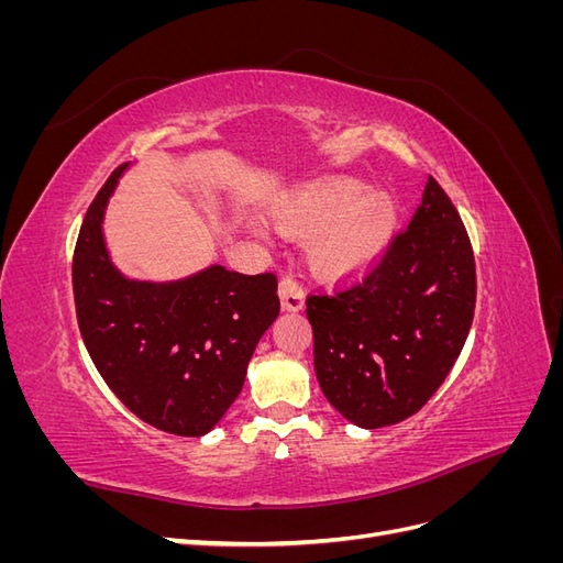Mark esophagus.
<instances>
[{
	"mask_svg": "<svg viewBox=\"0 0 563 563\" xmlns=\"http://www.w3.org/2000/svg\"><path fill=\"white\" fill-rule=\"evenodd\" d=\"M279 300H282V310L300 312L305 308L302 286L294 277H284L279 284Z\"/></svg>",
	"mask_w": 563,
	"mask_h": 563,
	"instance_id": "1",
	"label": "esophagus"
}]
</instances>
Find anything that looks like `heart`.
Wrapping results in <instances>:
<instances>
[{"instance_id":"obj_1","label":"heart","mask_w":563,"mask_h":563,"mask_svg":"<svg viewBox=\"0 0 563 563\" xmlns=\"http://www.w3.org/2000/svg\"><path fill=\"white\" fill-rule=\"evenodd\" d=\"M399 223L397 207L385 195L352 178H327L302 187L279 209L286 234L321 232L312 263L329 279H352L380 258Z\"/></svg>"}]
</instances>
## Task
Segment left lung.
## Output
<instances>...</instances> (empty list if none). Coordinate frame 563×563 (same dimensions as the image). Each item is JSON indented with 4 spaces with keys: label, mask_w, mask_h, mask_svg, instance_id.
Returning a JSON list of instances; mask_svg holds the SVG:
<instances>
[{
    "label": "left lung",
    "mask_w": 563,
    "mask_h": 563,
    "mask_svg": "<svg viewBox=\"0 0 563 563\" xmlns=\"http://www.w3.org/2000/svg\"><path fill=\"white\" fill-rule=\"evenodd\" d=\"M474 300L470 236L449 195L428 178L408 230L380 265L347 291L308 298L323 397L364 430L411 418L460 356Z\"/></svg>",
    "instance_id": "8db88e82"
}]
</instances>
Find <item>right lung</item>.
I'll use <instances>...</instances> for the list:
<instances>
[{
    "instance_id": "1",
    "label": "right lung",
    "mask_w": 563,
    "mask_h": 563,
    "mask_svg": "<svg viewBox=\"0 0 563 563\" xmlns=\"http://www.w3.org/2000/svg\"><path fill=\"white\" fill-rule=\"evenodd\" d=\"M122 164L89 207L73 261L75 308L93 366L131 413L203 437L240 397L246 366L279 317L275 275L209 265L168 282L131 279L112 261L103 220Z\"/></svg>"
}]
</instances>
